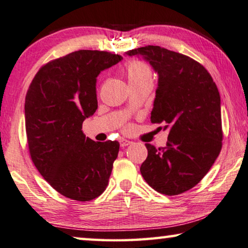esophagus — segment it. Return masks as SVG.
<instances>
[{"label":"esophagus","mask_w":248,"mask_h":248,"mask_svg":"<svg viewBox=\"0 0 248 248\" xmlns=\"http://www.w3.org/2000/svg\"><path fill=\"white\" fill-rule=\"evenodd\" d=\"M119 142H120V147H123V148H124V147H127V145H129L131 143V141H129V140H127V139H120L119 140Z\"/></svg>","instance_id":"1"}]
</instances>
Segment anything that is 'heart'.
I'll return each mask as SVG.
<instances>
[{
  "label": "heart",
  "mask_w": 248,
  "mask_h": 248,
  "mask_svg": "<svg viewBox=\"0 0 248 248\" xmlns=\"http://www.w3.org/2000/svg\"><path fill=\"white\" fill-rule=\"evenodd\" d=\"M128 82H137L142 80H152V74L148 65L141 62H132L125 68Z\"/></svg>",
  "instance_id": "1"
}]
</instances>
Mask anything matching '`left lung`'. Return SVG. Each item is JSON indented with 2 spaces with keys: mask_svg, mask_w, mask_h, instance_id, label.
Masks as SVG:
<instances>
[{
  "mask_svg": "<svg viewBox=\"0 0 248 248\" xmlns=\"http://www.w3.org/2000/svg\"><path fill=\"white\" fill-rule=\"evenodd\" d=\"M125 55L141 56L158 74L151 123L169 129L167 147L145 143L141 174L161 194L183 193L204 178L221 152L218 89L209 72L186 55L153 45Z\"/></svg>",
  "mask_w": 248,
  "mask_h": 248,
  "instance_id": "8db88e82",
  "label": "left lung"
}]
</instances>
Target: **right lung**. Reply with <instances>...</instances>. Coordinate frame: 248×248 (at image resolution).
Listing matches in <instances>:
<instances>
[{
  "label": "right lung",
  "mask_w": 248,
  "mask_h": 248,
  "mask_svg": "<svg viewBox=\"0 0 248 248\" xmlns=\"http://www.w3.org/2000/svg\"><path fill=\"white\" fill-rule=\"evenodd\" d=\"M120 55L81 49L47 62L25 98V127L33 163L57 192L75 201H92L106 190L118 141L96 142L81 130L98 107L96 82Z\"/></svg>",
  "instance_id": "obj_1"
}]
</instances>
